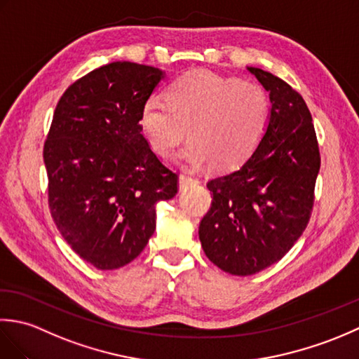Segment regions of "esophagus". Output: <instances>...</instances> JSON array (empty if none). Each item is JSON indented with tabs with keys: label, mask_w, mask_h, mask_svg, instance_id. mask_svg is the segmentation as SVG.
I'll list each match as a JSON object with an SVG mask.
<instances>
[{
	"label": "esophagus",
	"mask_w": 359,
	"mask_h": 359,
	"mask_svg": "<svg viewBox=\"0 0 359 359\" xmlns=\"http://www.w3.org/2000/svg\"><path fill=\"white\" fill-rule=\"evenodd\" d=\"M196 184H199V180L191 177V175H188V174H180V177H179L180 189H185V188L191 187V185H196Z\"/></svg>",
	"instance_id": "obj_1"
}]
</instances>
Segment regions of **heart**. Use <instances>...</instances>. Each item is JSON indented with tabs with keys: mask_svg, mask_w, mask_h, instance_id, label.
<instances>
[{
	"mask_svg": "<svg viewBox=\"0 0 359 359\" xmlns=\"http://www.w3.org/2000/svg\"><path fill=\"white\" fill-rule=\"evenodd\" d=\"M270 117V98L259 85L196 71L174 80L166 100L148 98L140 125L160 157H172L188 134L191 143L182 152L187 163L230 171L257 149Z\"/></svg>",
	"mask_w": 359,
	"mask_h": 359,
	"instance_id": "b5f03b06",
	"label": "heart"
}]
</instances>
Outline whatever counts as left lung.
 <instances>
[{
  "label": "left lung",
  "instance_id": "1",
  "mask_svg": "<svg viewBox=\"0 0 359 359\" xmlns=\"http://www.w3.org/2000/svg\"><path fill=\"white\" fill-rule=\"evenodd\" d=\"M248 71L269 90L270 125L238 170L211 179V207L199 225L210 261L248 276L280 261L307 228L321 168L315 126L302 95L276 75Z\"/></svg>",
  "mask_w": 359,
  "mask_h": 359
}]
</instances>
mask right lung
Here are the masks:
<instances>
[{"instance_id": "right-lung-1", "label": "right lung", "mask_w": 359, "mask_h": 359, "mask_svg": "<svg viewBox=\"0 0 359 359\" xmlns=\"http://www.w3.org/2000/svg\"><path fill=\"white\" fill-rule=\"evenodd\" d=\"M163 71L114 62L79 79L53 112L43 158L58 231L98 270L129 264L156 230V203L179 175L142 134L140 111Z\"/></svg>"}]
</instances>
